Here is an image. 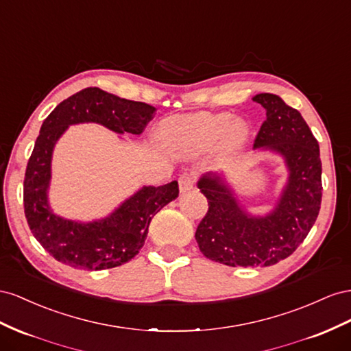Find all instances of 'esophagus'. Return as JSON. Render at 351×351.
<instances>
[{
  "label": "esophagus",
  "instance_id": "1",
  "mask_svg": "<svg viewBox=\"0 0 351 351\" xmlns=\"http://www.w3.org/2000/svg\"><path fill=\"white\" fill-rule=\"evenodd\" d=\"M195 184V176L193 173H184L179 178V189H181V193H186L189 189L194 188Z\"/></svg>",
  "mask_w": 351,
  "mask_h": 351
}]
</instances>
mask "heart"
Wrapping results in <instances>:
<instances>
[{
    "mask_svg": "<svg viewBox=\"0 0 351 351\" xmlns=\"http://www.w3.org/2000/svg\"><path fill=\"white\" fill-rule=\"evenodd\" d=\"M252 128L245 119L231 113H194L166 119L158 138L167 149L181 156H195L217 145L220 156H234L248 141Z\"/></svg>",
    "mask_w": 351,
    "mask_h": 351,
    "instance_id": "1",
    "label": "heart"
}]
</instances>
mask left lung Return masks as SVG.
Returning <instances> with one entry per match:
<instances>
[{
	"label": "left lung",
	"mask_w": 351,
	"mask_h": 351,
	"mask_svg": "<svg viewBox=\"0 0 351 351\" xmlns=\"http://www.w3.org/2000/svg\"><path fill=\"white\" fill-rule=\"evenodd\" d=\"M266 110L254 148L282 156L288 179L272 212L253 216L238 203L222 173L208 172L198 188L208 210L195 239L207 258L226 266H272L291 256L315 225L322 202L319 144L303 116L275 94H257Z\"/></svg>",
	"instance_id": "left-lung-1"
}]
</instances>
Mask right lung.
Wrapping results in <instances>:
<instances>
[{"instance_id":"1","label":"right lung","mask_w":351,"mask_h":351,"mask_svg":"<svg viewBox=\"0 0 351 351\" xmlns=\"http://www.w3.org/2000/svg\"><path fill=\"white\" fill-rule=\"evenodd\" d=\"M156 107L85 88L60 103L44 120L23 182L27 225L36 241L60 263L75 269L103 270L123 265L143 248L153 216L179 195L176 181L143 186L107 217L75 222L54 215L48 203L56 143L70 125L99 123L116 134H143Z\"/></svg>"}]
</instances>
